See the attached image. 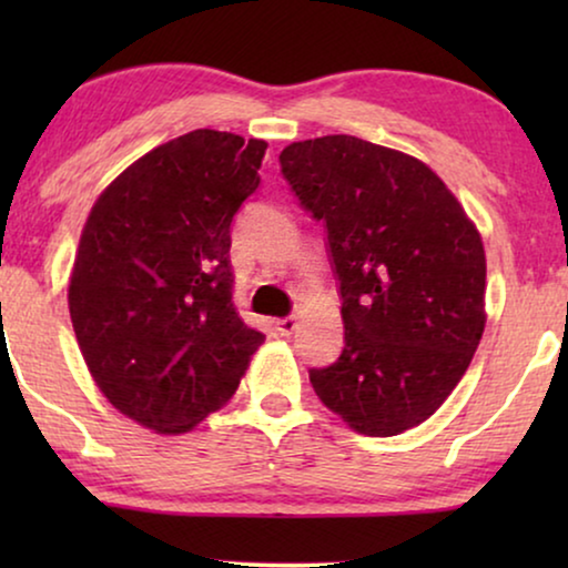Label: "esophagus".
<instances>
[{"label":"esophagus","instance_id":"esophagus-1","mask_svg":"<svg viewBox=\"0 0 568 568\" xmlns=\"http://www.w3.org/2000/svg\"><path fill=\"white\" fill-rule=\"evenodd\" d=\"M294 328H297V317H294V315L278 317V321H276V331L282 333V336H290Z\"/></svg>","mask_w":568,"mask_h":568}]
</instances>
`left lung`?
<instances>
[{"label": "left lung", "instance_id": "left-lung-1", "mask_svg": "<svg viewBox=\"0 0 568 568\" xmlns=\"http://www.w3.org/2000/svg\"><path fill=\"white\" fill-rule=\"evenodd\" d=\"M300 206L325 224L344 352L310 369L354 432L393 437L455 390L484 336L486 255L437 173L410 154L333 134L278 154Z\"/></svg>", "mask_w": 568, "mask_h": 568}]
</instances>
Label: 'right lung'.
<instances>
[{"label":"right lung","instance_id":"obj_1","mask_svg":"<svg viewBox=\"0 0 568 568\" xmlns=\"http://www.w3.org/2000/svg\"><path fill=\"white\" fill-rule=\"evenodd\" d=\"M263 139L196 129L146 152L92 206L69 315L100 393L183 434L235 395L263 333L232 302V216L255 193Z\"/></svg>","mask_w":568,"mask_h":568}]
</instances>
